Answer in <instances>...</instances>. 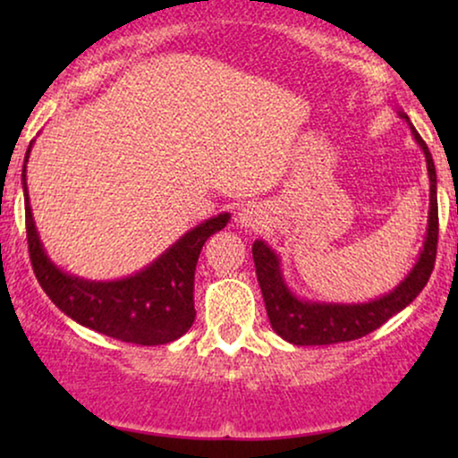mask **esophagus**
I'll use <instances>...</instances> for the list:
<instances>
[{"label":"esophagus","mask_w":458,"mask_h":458,"mask_svg":"<svg viewBox=\"0 0 458 458\" xmlns=\"http://www.w3.org/2000/svg\"><path fill=\"white\" fill-rule=\"evenodd\" d=\"M239 224L241 228H259V225L265 224V211L259 207V204H247L239 211Z\"/></svg>","instance_id":"obj_1"}]
</instances>
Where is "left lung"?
Returning a JSON list of instances; mask_svg holds the SVG:
<instances>
[{
	"label": "left lung",
	"instance_id": "obj_1",
	"mask_svg": "<svg viewBox=\"0 0 458 458\" xmlns=\"http://www.w3.org/2000/svg\"><path fill=\"white\" fill-rule=\"evenodd\" d=\"M403 120L407 114L398 112ZM411 127V123H409ZM415 141L427 157V170L430 181V208H428V228L424 247L420 251V259L409 271V276L394 288L392 293L383 295L368 303H320L306 301L291 293V288L284 282L280 271V259L265 241H256L251 245L254 254L256 276L262 297H265L267 317L271 320V327L277 335H282L286 343L297 346L314 344H335L357 340L361 335L370 334L381 327L387 318L404 310L427 286L430 273L435 267L437 256V236H439V213H437V174H435V163L430 157L427 141L420 138V133L411 127Z\"/></svg>",
	"mask_w": 458,
	"mask_h": 458
}]
</instances>
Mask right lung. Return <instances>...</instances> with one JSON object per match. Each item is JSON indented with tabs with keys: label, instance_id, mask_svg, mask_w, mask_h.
Listing matches in <instances>:
<instances>
[{
	"label": "right lung",
	"instance_id": "1",
	"mask_svg": "<svg viewBox=\"0 0 458 458\" xmlns=\"http://www.w3.org/2000/svg\"><path fill=\"white\" fill-rule=\"evenodd\" d=\"M21 176L31 267L47 297L66 317L77 320L83 327L131 344H167L187 334L196 318L193 276L199 251L208 236L225 228L230 219L228 213L207 219L189 230L170 250L163 251L159 259L135 276L114 282H90L57 269L47 256L31 217L25 165Z\"/></svg>",
	"mask_w": 458,
	"mask_h": 458
}]
</instances>
